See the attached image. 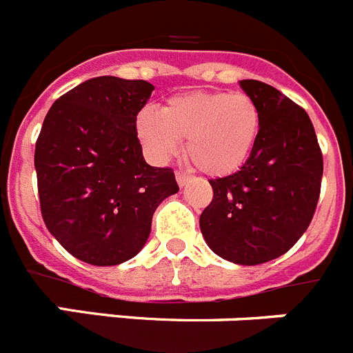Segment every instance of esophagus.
Listing matches in <instances>:
<instances>
[{
    "label": "esophagus",
    "mask_w": 353,
    "mask_h": 353,
    "mask_svg": "<svg viewBox=\"0 0 353 353\" xmlns=\"http://www.w3.org/2000/svg\"><path fill=\"white\" fill-rule=\"evenodd\" d=\"M176 179H177V184H179V186H184V184H188V181L192 179V177H190L188 174L177 172V174H176Z\"/></svg>",
    "instance_id": "obj_1"
}]
</instances>
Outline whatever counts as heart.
I'll use <instances>...</instances> for the list:
<instances>
[{
    "label": "heart",
    "mask_w": 353,
    "mask_h": 353,
    "mask_svg": "<svg viewBox=\"0 0 353 353\" xmlns=\"http://www.w3.org/2000/svg\"><path fill=\"white\" fill-rule=\"evenodd\" d=\"M262 126L259 103L246 93L193 91L170 98L161 112L142 109L137 135L145 154L169 160L186 139V157L212 177L237 172L255 149Z\"/></svg>",
    "instance_id": "heart-1"
}]
</instances>
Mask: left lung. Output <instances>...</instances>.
Wrapping results in <instances>:
<instances>
[{
    "mask_svg": "<svg viewBox=\"0 0 353 353\" xmlns=\"http://www.w3.org/2000/svg\"><path fill=\"white\" fill-rule=\"evenodd\" d=\"M239 84L259 103V141L237 172L209 181L212 200L200 214V230L218 256L256 265L287 253L310 227L323 158L303 107L265 82Z\"/></svg>",
    "mask_w": 353,
    "mask_h": 353,
    "instance_id": "1",
    "label": "left lung"
}]
</instances>
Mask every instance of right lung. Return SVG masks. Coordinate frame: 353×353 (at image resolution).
Segmentation results:
<instances>
[{
    "label": "right lung",
    "instance_id": "right-lung-1",
    "mask_svg": "<svg viewBox=\"0 0 353 353\" xmlns=\"http://www.w3.org/2000/svg\"><path fill=\"white\" fill-rule=\"evenodd\" d=\"M154 85L94 77L54 101L34 148L46 227L75 259L117 265L142 250L161 200L179 192L172 169L145 163L137 114Z\"/></svg>",
    "mask_w": 353,
    "mask_h": 353
}]
</instances>
